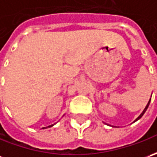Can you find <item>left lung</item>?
<instances>
[{
	"label": "left lung",
	"instance_id": "8db88e82",
	"mask_svg": "<svg viewBox=\"0 0 157 157\" xmlns=\"http://www.w3.org/2000/svg\"><path fill=\"white\" fill-rule=\"evenodd\" d=\"M150 100H151V98H150ZM150 100H149V101H148V104H147V105H146V107H145V108H144V110H143V111H142V113H141V114H140V115H139V117H138V118H136V121H138V120H139V119H140V118H142V115H143V114H144V113H145V112H146V110H147V109H148V105H149V102H150Z\"/></svg>",
	"mask_w": 157,
	"mask_h": 157
}]
</instances>
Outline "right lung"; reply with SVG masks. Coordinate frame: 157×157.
<instances>
[{"instance_id": "obj_1", "label": "right lung", "mask_w": 157, "mask_h": 157, "mask_svg": "<svg viewBox=\"0 0 157 157\" xmlns=\"http://www.w3.org/2000/svg\"><path fill=\"white\" fill-rule=\"evenodd\" d=\"M52 126H53V125H51V126H48L47 128H51V127H52Z\"/></svg>"}]
</instances>
